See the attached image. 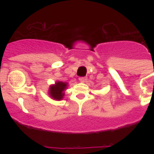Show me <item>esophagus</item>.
Listing matches in <instances>:
<instances>
[{"label":"esophagus","instance_id":"obj_1","mask_svg":"<svg viewBox=\"0 0 154 154\" xmlns=\"http://www.w3.org/2000/svg\"><path fill=\"white\" fill-rule=\"evenodd\" d=\"M79 80L81 82H85L86 80V77H80Z\"/></svg>","mask_w":154,"mask_h":154}]
</instances>
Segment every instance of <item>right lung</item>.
I'll return each mask as SVG.
<instances>
[{"instance_id":"obj_1","label":"right lung","mask_w":154,"mask_h":154,"mask_svg":"<svg viewBox=\"0 0 154 154\" xmlns=\"http://www.w3.org/2000/svg\"><path fill=\"white\" fill-rule=\"evenodd\" d=\"M67 86V84L62 82H57L55 85L50 87V96L56 100H60L64 96V90Z\"/></svg>"}]
</instances>
